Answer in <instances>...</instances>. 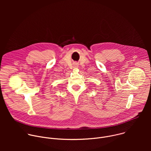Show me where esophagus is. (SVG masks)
I'll return each instance as SVG.
<instances>
[{"instance_id": "obj_1", "label": "esophagus", "mask_w": 151, "mask_h": 151, "mask_svg": "<svg viewBox=\"0 0 151 151\" xmlns=\"http://www.w3.org/2000/svg\"><path fill=\"white\" fill-rule=\"evenodd\" d=\"M75 66H77V65H75ZM76 67H77V66H76Z\"/></svg>"}]
</instances>
